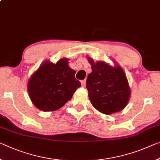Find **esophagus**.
<instances>
[{
    "label": "esophagus",
    "instance_id": "1",
    "mask_svg": "<svg viewBox=\"0 0 160 160\" xmlns=\"http://www.w3.org/2000/svg\"><path fill=\"white\" fill-rule=\"evenodd\" d=\"M86 84V80H83L81 81V85H82V87H85Z\"/></svg>",
    "mask_w": 160,
    "mask_h": 160
}]
</instances>
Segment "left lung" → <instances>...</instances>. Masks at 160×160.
<instances>
[{
    "instance_id": "8db88e82",
    "label": "left lung",
    "mask_w": 160,
    "mask_h": 160,
    "mask_svg": "<svg viewBox=\"0 0 160 160\" xmlns=\"http://www.w3.org/2000/svg\"><path fill=\"white\" fill-rule=\"evenodd\" d=\"M92 72L88 76L86 88L94 108L105 115L119 112L126 107L130 97L127 77L119 65L112 67L105 62H94L88 58Z\"/></svg>"
}]
</instances>
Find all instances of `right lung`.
I'll return each mask as SVG.
<instances>
[{
	"mask_svg": "<svg viewBox=\"0 0 160 160\" xmlns=\"http://www.w3.org/2000/svg\"><path fill=\"white\" fill-rule=\"evenodd\" d=\"M75 74V70L69 67L67 58L60 60L56 64L45 61L32 75L28 83L32 102L45 112L62 108L81 85Z\"/></svg>",
	"mask_w": 160,
	"mask_h": 160,
	"instance_id": "add662e5",
	"label": "right lung"
}]
</instances>
